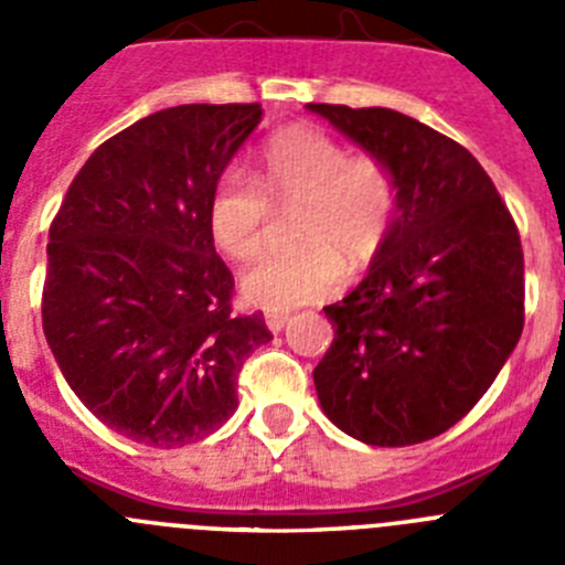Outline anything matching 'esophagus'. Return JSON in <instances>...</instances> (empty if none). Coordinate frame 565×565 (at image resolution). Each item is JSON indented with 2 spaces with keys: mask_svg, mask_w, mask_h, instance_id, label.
<instances>
[{
  "mask_svg": "<svg viewBox=\"0 0 565 565\" xmlns=\"http://www.w3.org/2000/svg\"><path fill=\"white\" fill-rule=\"evenodd\" d=\"M288 317H291V313H288V311H268L266 313L268 331H271V333L282 331V328H286V322H288Z\"/></svg>",
  "mask_w": 565,
  "mask_h": 565,
  "instance_id": "obj_1",
  "label": "esophagus"
}]
</instances>
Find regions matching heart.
Masks as SVG:
<instances>
[{"label":"heart","mask_w":565,"mask_h":565,"mask_svg":"<svg viewBox=\"0 0 565 565\" xmlns=\"http://www.w3.org/2000/svg\"><path fill=\"white\" fill-rule=\"evenodd\" d=\"M275 206L294 212L297 248L259 257L243 274V297L286 311L326 297L342 271L359 274L379 257L396 214V181L371 154H351L331 132L297 124L259 149L257 178L226 169L209 194V232L232 259L257 257Z\"/></svg>","instance_id":"b5f03b06"}]
</instances>
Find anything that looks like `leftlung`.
Segmentation results:
<instances>
[{"mask_svg":"<svg viewBox=\"0 0 565 565\" xmlns=\"http://www.w3.org/2000/svg\"><path fill=\"white\" fill-rule=\"evenodd\" d=\"M308 109L391 169L398 209L367 277L326 308L319 404L373 447L430 441L476 407L521 339V234L492 178L447 135L396 109Z\"/></svg>","mask_w":565,"mask_h":565,"instance_id":"left-lung-1","label":"left lung"}]
</instances>
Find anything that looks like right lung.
Instances as JSON below:
<instances>
[{"instance_id":"obj_1","label":"right lung","mask_w":565,"mask_h":565,"mask_svg":"<svg viewBox=\"0 0 565 565\" xmlns=\"http://www.w3.org/2000/svg\"><path fill=\"white\" fill-rule=\"evenodd\" d=\"M259 104H181L104 141L50 223L42 326L82 404L147 447L201 441L237 411L263 313H234L209 194Z\"/></svg>"}]
</instances>
